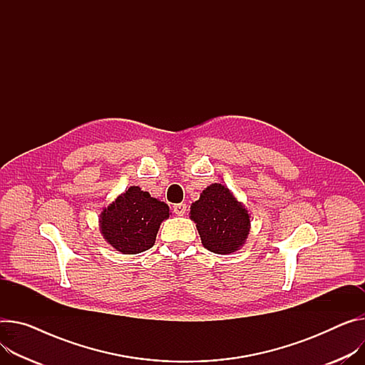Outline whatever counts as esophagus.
Segmentation results:
<instances>
[{
	"instance_id": "esophagus-1",
	"label": "esophagus",
	"mask_w": 365,
	"mask_h": 365,
	"mask_svg": "<svg viewBox=\"0 0 365 365\" xmlns=\"http://www.w3.org/2000/svg\"><path fill=\"white\" fill-rule=\"evenodd\" d=\"M185 210H187V205H185V203H177V205H174V213H175V215L182 216V215L185 213Z\"/></svg>"
}]
</instances>
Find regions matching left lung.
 <instances>
[{"mask_svg":"<svg viewBox=\"0 0 365 365\" xmlns=\"http://www.w3.org/2000/svg\"><path fill=\"white\" fill-rule=\"evenodd\" d=\"M190 213L197 223L203 245L212 253L230 255L245 242L250 231L248 212L225 185L212 184L203 190Z\"/></svg>","mask_w":365,"mask_h":365,"instance_id":"1","label":"left lung"}]
</instances>
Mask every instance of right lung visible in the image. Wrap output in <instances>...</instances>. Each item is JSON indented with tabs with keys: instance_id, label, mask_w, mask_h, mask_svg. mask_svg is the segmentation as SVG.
I'll return each mask as SVG.
<instances>
[{
	"instance_id": "1",
	"label": "right lung",
	"mask_w": 365,
	"mask_h": 365,
	"mask_svg": "<svg viewBox=\"0 0 365 365\" xmlns=\"http://www.w3.org/2000/svg\"><path fill=\"white\" fill-rule=\"evenodd\" d=\"M170 217V207L140 187H130L101 213L105 240L123 255H137L153 247L159 225Z\"/></svg>"
}]
</instances>
